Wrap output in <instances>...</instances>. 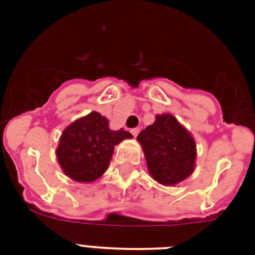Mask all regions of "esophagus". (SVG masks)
Masks as SVG:
<instances>
[{"mask_svg":"<svg viewBox=\"0 0 255 255\" xmlns=\"http://www.w3.org/2000/svg\"><path fill=\"white\" fill-rule=\"evenodd\" d=\"M139 132H140L139 128H132V129H131V133H132V135H133V136H137V135H139Z\"/></svg>","mask_w":255,"mask_h":255,"instance_id":"34e87169","label":"esophagus"}]
</instances>
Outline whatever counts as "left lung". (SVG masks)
<instances>
[{
    "label": "left lung",
    "mask_w": 255,
    "mask_h": 255,
    "mask_svg": "<svg viewBox=\"0 0 255 255\" xmlns=\"http://www.w3.org/2000/svg\"><path fill=\"white\" fill-rule=\"evenodd\" d=\"M152 177L163 185L185 180L194 169L196 143L174 116L157 115L137 136Z\"/></svg>",
    "instance_id": "obj_1"
}]
</instances>
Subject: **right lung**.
Here are the masks:
<instances>
[{"label": "right lung", "mask_w": 255, "mask_h": 255, "mask_svg": "<svg viewBox=\"0 0 255 255\" xmlns=\"http://www.w3.org/2000/svg\"><path fill=\"white\" fill-rule=\"evenodd\" d=\"M131 137L124 129L111 131L108 120L94 111L63 131L57 149L58 163L75 181H95L108 168L114 147Z\"/></svg>", "instance_id": "1"}]
</instances>
